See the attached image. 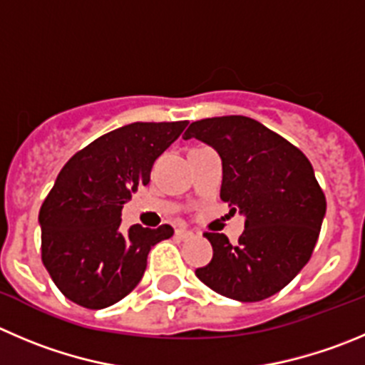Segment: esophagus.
Masks as SVG:
<instances>
[{"label": "esophagus", "instance_id": "1", "mask_svg": "<svg viewBox=\"0 0 365 365\" xmlns=\"http://www.w3.org/2000/svg\"><path fill=\"white\" fill-rule=\"evenodd\" d=\"M175 237L179 240H190L193 237L192 231H186V229H175Z\"/></svg>", "mask_w": 365, "mask_h": 365}]
</instances>
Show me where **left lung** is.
<instances>
[{
  "label": "left lung",
  "instance_id": "8db88e82",
  "mask_svg": "<svg viewBox=\"0 0 365 365\" xmlns=\"http://www.w3.org/2000/svg\"><path fill=\"white\" fill-rule=\"evenodd\" d=\"M195 138L222 159L220 199L245 217L237 244L204 232L213 258L195 270L220 296L255 303L279 292L310 259L326 213V197L307 155L247 116L193 121Z\"/></svg>",
  "mask_w": 365,
  "mask_h": 365
}]
</instances>
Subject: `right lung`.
I'll return each instance as SVG.
<instances>
[{
  "mask_svg": "<svg viewBox=\"0 0 365 365\" xmlns=\"http://www.w3.org/2000/svg\"><path fill=\"white\" fill-rule=\"evenodd\" d=\"M186 125H125L76 152L61 170L39 211L41 256L69 301L100 310L123 299L143 277L150 249L173 235L168 224H136L123 232L121 210L148 185L154 161Z\"/></svg>",
  "mask_w": 365,
  "mask_h": 365,
  "instance_id": "obj_1",
  "label": "right lung"
}]
</instances>
